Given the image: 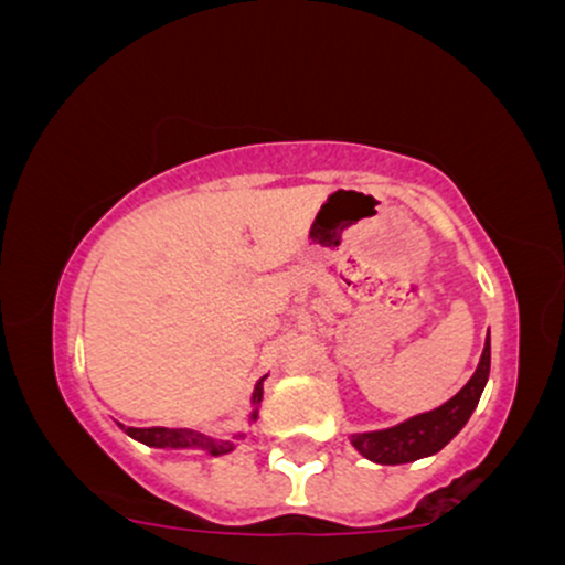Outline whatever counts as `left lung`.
<instances>
[{"label": "left lung", "instance_id": "8db88e82", "mask_svg": "<svg viewBox=\"0 0 565 565\" xmlns=\"http://www.w3.org/2000/svg\"><path fill=\"white\" fill-rule=\"evenodd\" d=\"M491 369V340L486 337V345L478 361L476 374L468 380L454 398L440 404L433 412H423L417 417H408L401 425L385 427V430L372 433H353L350 444L353 449L366 457L369 462L377 465H406L417 462L423 457H433L444 449L449 440L468 425L470 414L476 412L481 393L489 382Z\"/></svg>", "mask_w": 565, "mask_h": 565}]
</instances>
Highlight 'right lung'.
I'll return each mask as SVG.
<instances>
[{
    "label": "right lung",
    "mask_w": 565,
    "mask_h": 565,
    "mask_svg": "<svg viewBox=\"0 0 565 565\" xmlns=\"http://www.w3.org/2000/svg\"><path fill=\"white\" fill-rule=\"evenodd\" d=\"M263 380L257 382L255 393H252V412H249V419H246L249 425L257 423V414H260ZM119 427L129 438L140 440V444L146 446H153V449H170V451L193 449V451L210 454V457L231 454L236 449V440L246 438V433H233L231 438H215V436H204V433H196V430H188V427H125V425Z\"/></svg>",
    "instance_id": "right-lung-1"
}]
</instances>
